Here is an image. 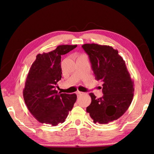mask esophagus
Returning <instances> with one entry per match:
<instances>
[{
	"mask_svg": "<svg viewBox=\"0 0 154 154\" xmlns=\"http://www.w3.org/2000/svg\"><path fill=\"white\" fill-rule=\"evenodd\" d=\"M76 93V95H77L78 97H80V96H81L82 95L84 94V93H83V92H81V91H77Z\"/></svg>",
	"mask_w": 154,
	"mask_h": 154,
	"instance_id": "1",
	"label": "esophagus"
}]
</instances>
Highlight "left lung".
I'll list each match as a JSON object with an SVG mask.
<instances>
[{
    "label": "left lung",
    "mask_w": 154,
    "mask_h": 154,
    "mask_svg": "<svg viewBox=\"0 0 154 154\" xmlns=\"http://www.w3.org/2000/svg\"><path fill=\"white\" fill-rule=\"evenodd\" d=\"M82 48L89 55L95 79L102 83L104 94L97 99L89 93L91 103L86 111L95 123L106 124L120 118L129 108L134 82L117 50L97 44H85Z\"/></svg>",
    "instance_id": "left-lung-1"
}]
</instances>
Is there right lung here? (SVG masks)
<instances>
[{
    "mask_svg": "<svg viewBox=\"0 0 154 154\" xmlns=\"http://www.w3.org/2000/svg\"><path fill=\"white\" fill-rule=\"evenodd\" d=\"M77 45H60L55 50L38 54L26 78L23 95L28 110L36 120L53 126L65 121L77 96L59 93L57 83L62 78L61 55Z\"/></svg>",
    "mask_w": 154,
    "mask_h": 154,
    "instance_id": "1",
    "label": "right lung"
}]
</instances>
